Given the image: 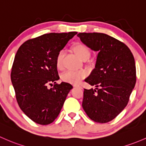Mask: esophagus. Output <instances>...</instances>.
Returning a JSON list of instances; mask_svg holds the SVG:
<instances>
[{"mask_svg":"<svg viewBox=\"0 0 146 146\" xmlns=\"http://www.w3.org/2000/svg\"><path fill=\"white\" fill-rule=\"evenodd\" d=\"M73 86H74L75 87H80V88H82V87H81V86H80L78 85H74Z\"/></svg>","mask_w":146,"mask_h":146,"instance_id":"1","label":"esophagus"}]
</instances>
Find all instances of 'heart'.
<instances>
[{"label": "heart", "mask_w": 146, "mask_h": 146, "mask_svg": "<svg viewBox=\"0 0 146 146\" xmlns=\"http://www.w3.org/2000/svg\"><path fill=\"white\" fill-rule=\"evenodd\" d=\"M73 50L75 54L82 60L88 59L90 55V50L85 45L82 43H76L73 45ZM64 52L60 51L56 56V66L57 68L63 67ZM86 76V72L84 70H67L61 75V79L64 82L71 84H78L81 80Z\"/></svg>", "instance_id": "b5f03b06"}]
</instances>
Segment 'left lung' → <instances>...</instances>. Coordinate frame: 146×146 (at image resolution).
I'll return each mask as SVG.
<instances>
[{
  "label": "left lung",
  "mask_w": 146,
  "mask_h": 146,
  "mask_svg": "<svg viewBox=\"0 0 146 146\" xmlns=\"http://www.w3.org/2000/svg\"><path fill=\"white\" fill-rule=\"evenodd\" d=\"M80 40L98 52L95 68L85 81L96 88L84 90L82 108L96 122L106 123L127 105L136 80L131 50L123 42L101 33H80Z\"/></svg>",
  "instance_id": "obj_1"
}]
</instances>
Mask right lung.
<instances>
[{"label":"right lung","mask_w":146,"mask_h":146,"mask_svg":"<svg viewBox=\"0 0 146 146\" xmlns=\"http://www.w3.org/2000/svg\"><path fill=\"white\" fill-rule=\"evenodd\" d=\"M77 32L50 33L28 40L18 49L11 81L21 110L42 125L54 121L73 86L59 79L56 56ZM54 83L52 88L47 85Z\"/></svg>","instance_id":"add662e5"}]
</instances>
